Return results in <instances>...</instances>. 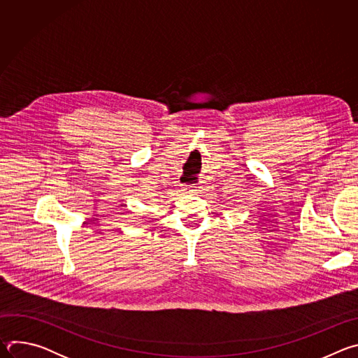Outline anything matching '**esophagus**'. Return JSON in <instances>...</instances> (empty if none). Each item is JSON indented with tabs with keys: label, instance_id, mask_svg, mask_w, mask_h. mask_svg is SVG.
Wrapping results in <instances>:
<instances>
[{
	"label": "esophagus",
	"instance_id": "1",
	"mask_svg": "<svg viewBox=\"0 0 358 358\" xmlns=\"http://www.w3.org/2000/svg\"><path fill=\"white\" fill-rule=\"evenodd\" d=\"M189 191H194V189H189Z\"/></svg>",
	"mask_w": 358,
	"mask_h": 358
}]
</instances>
